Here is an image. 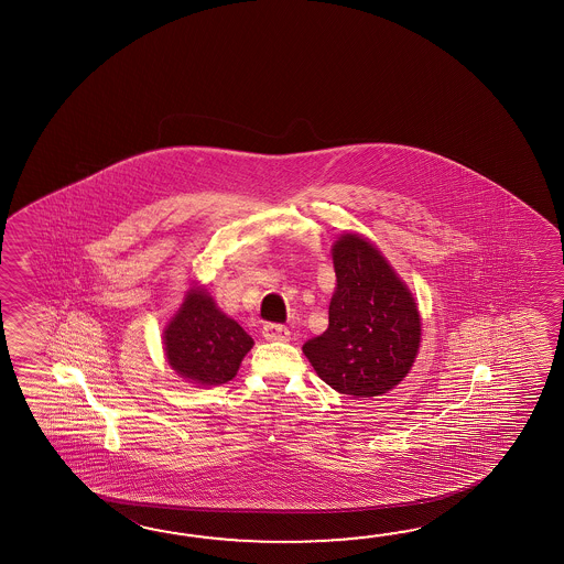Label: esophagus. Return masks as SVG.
<instances>
[{"label":"esophagus","mask_w":564,"mask_h":564,"mask_svg":"<svg viewBox=\"0 0 564 564\" xmlns=\"http://www.w3.org/2000/svg\"><path fill=\"white\" fill-rule=\"evenodd\" d=\"M262 335L265 340H272V343H286L290 340V330L282 324H265L262 328Z\"/></svg>","instance_id":"obj_1"}]
</instances>
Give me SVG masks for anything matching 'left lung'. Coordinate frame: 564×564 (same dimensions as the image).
Returning a JSON list of instances; mask_svg holds the SVG:
<instances>
[{"label":"left lung","instance_id":"obj_1","mask_svg":"<svg viewBox=\"0 0 564 564\" xmlns=\"http://www.w3.org/2000/svg\"><path fill=\"white\" fill-rule=\"evenodd\" d=\"M336 290L328 328L304 343L316 375L343 395L377 397L411 371L421 343L413 294L371 241L345 234L333 246Z\"/></svg>","mask_w":564,"mask_h":564}]
</instances>
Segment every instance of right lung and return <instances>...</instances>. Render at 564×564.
<instances>
[{"label": "right lung", "mask_w": 564, "mask_h": 564, "mask_svg": "<svg viewBox=\"0 0 564 564\" xmlns=\"http://www.w3.org/2000/svg\"><path fill=\"white\" fill-rule=\"evenodd\" d=\"M171 369L189 383H228L253 347L252 336L216 306L205 288L193 286L163 330Z\"/></svg>", "instance_id": "1"}]
</instances>
